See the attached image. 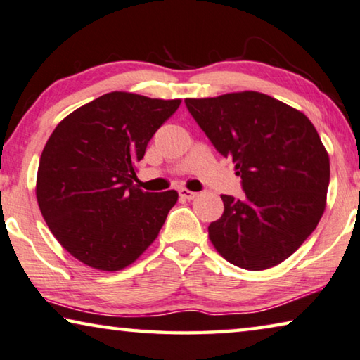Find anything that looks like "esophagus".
Instances as JSON below:
<instances>
[{"mask_svg":"<svg viewBox=\"0 0 360 360\" xmlns=\"http://www.w3.org/2000/svg\"><path fill=\"white\" fill-rule=\"evenodd\" d=\"M179 194H180V198L188 199V201H191V199H194V198L198 196V193L186 190V188H180V190H179Z\"/></svg>","mask_w":360,"mask_h":360,"instance_id":"esophagus-1","label":"esophagus"}]
</instances>
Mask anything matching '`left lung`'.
<instances>
[{
    "instance_id": "obj_1",
    "label": "left lung",
    "mask_w": 360,
    "mask_h": 360,
    "mask_svg": "<svg viewBox=\"0 0 360 360\" xmlns=\"http://www.w3.org/2000/svg\"><path fill=\"white\" fill-rule=\"evenodd\" d=\"M186 108L217 151L233 158L244 198L221 194L223 215L209 238L236 266L260 271L292 255L326 209L330 161L302 111L245 91L186 98Z\"/></svg>"
}]
</instances>
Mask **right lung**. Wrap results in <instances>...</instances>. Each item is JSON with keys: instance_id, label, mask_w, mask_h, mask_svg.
<instances>
[{"instance_id": "right-lung-1", "label": "right lung", "mask_w": 360, "mask_h": 360, "mask_svg": "<svg viewBox=\"0 0 360 360\" xmlns=\"http://www.w3.org/2000/svg\"><path fill=\"white\" fill-rule=\"evenodd\" d=\"M180 103L110 92L51 134L39 158L38 205L63 249L87 266L120 271L158 238L179 193L141 191L135 164Z\"/></svg>"}]
</instances>
